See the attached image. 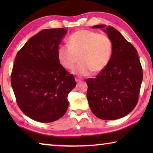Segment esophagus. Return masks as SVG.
I'll use <instances>...</instances> for the list:
<instances>
[{
	"mask_svg": "<svg viewBox=\"0 0 153 153\" xmlns=\"http://www.w3.org/2000/svg\"><path fill=\"white\" fill-rule=\"evenodd\" d=\"M75 80H76V82H80L82 80V79L81 78H79V77H76V78H75Z\"/></svg>",
	"mask_w": 153,
	"mask_h": 153,
	"instance_id": "1",
	"label": "esophagus"
}]
</instances>
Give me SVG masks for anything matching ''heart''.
I'll use <instances>...</instances> for the list:
<instances>
[{
    "label": "heart",
    "mask_w": 153,
    "mask_h": 153,
    "mask_svg": "<svg viewBox=\"0 0 153 153\" xmlns=\"http://www.w3.org/2000/svg\"><path fill=\"white\" fill-rule=\"evenodd\" d=\"M68 45L59 46L58 60L64 68L71 69L79 56L80 62L72 71L79 76L102 71L109 63L113 53L112 41L107 36L87 30L72 33Z\"/></svg>",
    "instance_id": "heart-1"
}]
</instances>
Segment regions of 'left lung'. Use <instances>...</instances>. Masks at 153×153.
I'll list each match as a JSON object with an SVG mask.
<instances>
[{"mask_svg": "<svg viewBox=\"0 0 153 153\" xmlns=\"http://www.w3.org/2000/svg\"><path fill=\"white\" fill-rule=\"evenodd\" d=\"M102 28L113 43V53L107 66L95 78L86 79L87 98L95 116L103 120L124 117L138 101L142 68L134 46L112 26L97 25Z\"/></svg>", "mask_w": 153, "mask_h": 153, "instance_id": "left-lung-1", "label": "left lung"}]
</instances>
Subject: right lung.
Returning a JSON list of instances; mask_svg holds the SVG:
<instances>
[{"instance_id":"add662e5","label":"right lung","mask_w":153,"mask_h":153,"mask_svg":"<svg viewBox=\"0 0 153 153\" xmlns=\"http://www.w3.org/2000/svg\"><path fill=\"white\" fill-rule=\"evenodd\" d=\"M67 33L64 28L46 29L32 36L18 52L11 76L17 105L38 122L63 117L67 97L76 86L74 77L59 63L57 49Z\"/></svg>"}]
</instances>
